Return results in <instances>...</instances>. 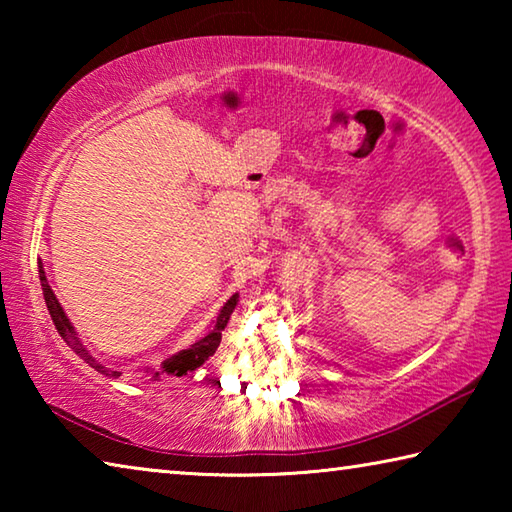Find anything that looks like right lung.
Listing matches in <instances>:
<instances>
[{
  "instance_id": "obj_1",
  "label": "right lung",
  "mask_w": 512,
  "mask_h": 512,
  "mask_svg": "<svg viewBox=\"0 0 512 512\" xmlns=\"http://www.w3.org/2000/svg\"><path fill=\"white\" fill-rule=\"evenodd\" d=\"M38 277H40V284H42V296H45V302H47V309H49V316L51 320H54V325L58 329V334L63 336V341L72 348L79 357L90 363V366L94 370H99L101 375L106 377H121L119 370H110L103 366L101 361H97L92 357V354L88 352V348L81 343L79 334L74 332L72 323H69L67 314L63 311V307H60L58 298L54 296V291H51L49 282H47V275H45V268H42V262H38ZM237 300L239 296L235 293L228 302H225L223 309L219 311V316H216L214 320V327L207 332L203 339H198L194 345H189L187 350H180L178 354H173V357H169L167 361H162L160 366H146V368H140L135 372V375H140L144 379H151V381H158L162 377H183L187 375V372L196 370L198 366H203V363L212 357V354L216 352V348H219L221 343V332L225 329V325H228V320L232 316V311H235L237 307Z\"/></svg>"
}]
</instances>
